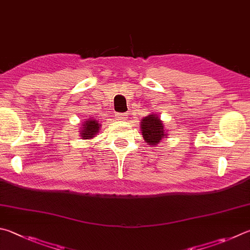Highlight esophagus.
<instances>
[{
	"label": "esophagus",
	"instance_id": "1",
	"mask_svg": "<svg viewBox=\"0 0 250 250\" xmlns=\"http://www.w3.org/2000/svg\"><path fill=\"white\" fill-rule=\"evenodd\" d=\"M117 119L125 121L128 119V115H126V113H117Z\"/></svg>",
	"mask_w": 250,
	"mask_h": 250
}]
</instances>
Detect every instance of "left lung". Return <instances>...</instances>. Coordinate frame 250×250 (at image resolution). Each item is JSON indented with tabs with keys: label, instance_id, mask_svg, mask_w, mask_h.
<instances>
[{
	"label": "left lung",
	"instance_id": "1",
	"mask_svg": "<svg viewBox=\"0 0 250 250\" xmlns=\"http://www.w3.org/2000/svg\"><path fill=\"white\" fill-rule=\"evenodd\" d=\"M141 132H142L143 139L145 142L151 144V145H156L161 142V141L167 138L166 131L164 129V124L163 121L158 118L157 115H149L145 117L144 119L141 120Z\"/></svg>",
	"mask_w": 250,
	"mask_h": 250
}]
</instances>
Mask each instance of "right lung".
<instances>
[{
    "mask_svg": "<svg viewBox=\"0 0 250 250\" xmlns=\"http://www.w3.org/2000/svg\"><path fill=\"white\" fill-rule=\"evenodd\" d=\"M101 125L98 124V121L94 119H88L86 122H84L83 126H81V133L80 135L83 139H93L95 135L98 133Z\"/></svg>",
    "mask_w": 250,
    "mask_h": 250,
    "instance_id": "1",
    "label": "right lung"
}]
</instances>
